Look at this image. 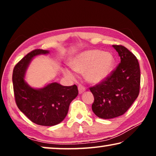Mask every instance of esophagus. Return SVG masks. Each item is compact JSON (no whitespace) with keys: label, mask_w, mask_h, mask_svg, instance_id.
<instances>
[{"label":"esophagus","mask_w":156,"mask_h":156,"mask_svg":"<svg viewBox=\"0 0 156 156\" xmlns=\"http://www.w3.org/2000/svg\"><path fill=\"white\" fill-rule=\"evenodd\" d=\"M78 90H79V93L80 94H82L84 91H86V88L83 86L82 84H80L78 86Z\"/></svg>","instance_id":"34e87169"}]
</instances>
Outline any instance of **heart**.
I'll use <instances>...</instances> for the list:
<instances>
[{
    "instance_id": "b5f03b06",
    "label": "heart",
    "mask_w": 156,
    "mask_h": 156,
    "mask_svg": "<svg viewBox=\"0 0 156 156\" xmlns=\"http://www.w3.org/2000/svg\"><path fill=\"white\" fill-rule=\"evenodd\" d=\"M114 63V57L112 54L98 50L84 51L76 55L70 61L72 69L75 72L84 74L86 80L93 84L105 80L112 72ZM64 72L67 77H75L71 69H65Z\"/></svg>"
}]
</instances>
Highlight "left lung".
Masks as SVG:
<instances>
[{"mask_svg": "<svg viewBox=\"0 0 156 156\" xmlns=\"http://www.w3.org/2000/svg\"><path fill=\"white\" fill-rule=\"evenodd\" d=\"M121 62L110 76L99 84L90 87L94 101L93 112L101 119L121 116L133 104L139 94L140 72L135 55L122 45H113Z\"/></svg>", "mask_w": 156, "mask_h": 156, "instance_id": "8db88e82", "label": "left lung"}]
</instances>
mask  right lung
Instances as JSON below:
<instances>
[{
    "mask_svg": "<svg viewBox=\"0 0 156 156\" xmlns=\"http://www.w3.org/2000/svg\"><path fill=\"white\" fill-rule=\"evenodd\" d=\"M48 50H35L23 57L15 66L12 84L15 99L19 109L32 122L52 126L62 122L67 116L69 104L78 95L75 84L66 87L52 82L43 88L35 89L25 82V72L34 57L47 55Z\"/></svg>",
    "mask_w": 156,
    "mask_h": 156,
    "instance_id": "add662e5",
    "label": "right lung"
}]
</instances>
